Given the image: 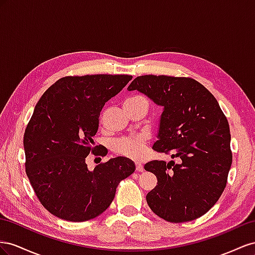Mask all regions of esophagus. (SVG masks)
Instances as JSON below:
<instances>
[{
    "label": "esophagus",
    "mask_w": 255,
    "mask_h": 255,
    "mask_svg": "<svg viewBox=\"0 0 255 255\" xmlns=\"http://www.w3.org/2000/svg\"><path fill=\"white\" fill-rule=\"evenodd\" d=\"M135 169L137 172H143L144 171V166L141 162H135Z\"/></svg>",
    "instance_id": "1"
}]
</instances>
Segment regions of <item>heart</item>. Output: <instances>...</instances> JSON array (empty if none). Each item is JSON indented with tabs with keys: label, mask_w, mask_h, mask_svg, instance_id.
<instances>
[{
	"label": "heart",
	"mask_w": 255,
	"mask_h": 255,
	"mask_svg": "<svg viewBox=\"0 0 255 255\" xmlns=\"http://www.w3.org/2000/svg\"><path fill=\"white\" fill-rule=\"evenodd\" d=\"M137 97H132L129 99ZM145 143H146L145 136L140 134L122 137V139L114 143V150L119 155H123L132 159H139L145 152Z\"/></svg>",
	"instance_id": "obj_1"
}]
</instances>
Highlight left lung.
Instances as JSON below:
<instances>
[{
    "label": "left lung",
    "mask_w": 255,
    "mask_h": 255,
    "mask_svg": "<svg viewBox=\"0 0 255 255\" xmlns=\"http://www.w3.org/2000/svg\"><path fill=\"white\" fill-rule=\"evenodd\" d=\"M127 90L163 107L152 148L177 160L144 165L158 180L146 195L149 208L175 223L206 214L221 196L232 164L229 123L217 99L200 82L184 77L140 76Z\"/></svg>",
    "instance_id": "left-lung-1"
}]
</instances>
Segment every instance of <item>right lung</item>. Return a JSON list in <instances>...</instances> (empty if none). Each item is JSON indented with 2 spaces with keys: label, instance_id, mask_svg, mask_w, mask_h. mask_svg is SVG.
<instances>
[{
  "label": "right lung",
  "instance_id": "right-lung-1",
  "mask_svg": "<svg viewBox=\"0 0 255 255\" xmlns=\"http://www.w3.org/2000/svg\"><path fill=\"white\" fill-rule=\"evenodd\" d=\"M132 79L128 75L65 77L43 93L24 132L25 172L38 200L63 220L83 222L103 214L112 203L120 181L134 172L127 157L112 158L93 171L99 114L108 100ZM99 152L97 153V151Z\"/></svg>",
  "mask_w": 255,
  "mask_h": 255
}]
</instances>
